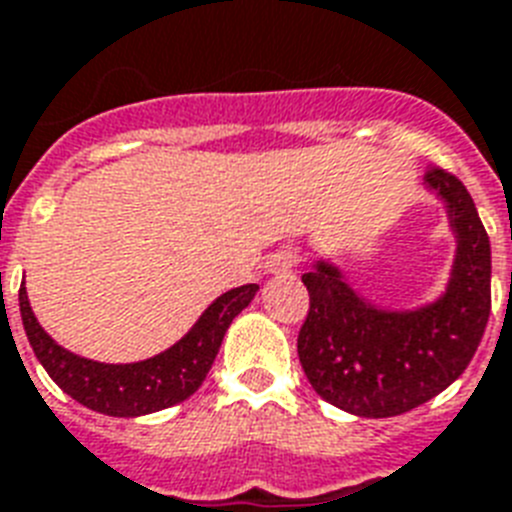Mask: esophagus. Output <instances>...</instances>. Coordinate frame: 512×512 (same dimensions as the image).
<instances>
[{"instance_id": "34e87169", "label": "esophagus", "mask_w": 512, "mask_h": 512, "mask_svg": "<svg viewBox=\"0 0 512 512\" xmlns=\"http://www.w3.org/2000/svg\"><path fill=\"white\" fill-rule=\"evenodd\" d=\"M299 263V255L297 249L292 247H284V249H276L273 255H268L265 260V273L270 276H286V273H292Z\"/></svg>"}]
</instances>
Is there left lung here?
Returning a JSON list of instances; mask_svg holds the SVG:
<instances>
[{"instance_id":"8db88e82","label":"left lung","mask_w":512,"mask_h":512,"mask_svg":"<svg viewBox=\"0 0 512 512\" xmlns=\"http://www.w3.org/2000/svg\"><path fill=\"white\" fill-rule=\"evenodd\" d=\"M455 236L450 278L426 305H376L344 270L315 260L297 339L302 371L323 400L360 418H392L429 402L468 368L492 310V249L471 194L447 170L423 178Z\"/></svg>"}]
</instances>
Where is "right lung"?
I'll return each mask as SVG.
<instances>
[{
    "label": "right lung",
    "instance_id": "obj_1",
    "mask_svg": "<svg viewBox=\"0 0 512 512\" xmlns=\"http://www.w3.org/2000/svg\"><path fill=\"white\" fill-rule=\"evenodd\" d=\"M257 289V284H247L220 294L173 347L139 363H99L65 350L36 321L26 281L20 284L18 299L28 342L62 392L94 413L139 418L178 405L197 392L213 368L228 326L255 299Z\"/></svg>",
    "mask_w": 512,
    "mask_h": 512
}]
</instances>
